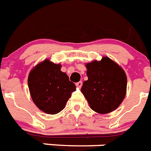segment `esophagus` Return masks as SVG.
I'll return each instance as SVG.
<instances>
[{
  "instance_id": "1",
  "label": "esophagus",
  "mask_w": 151,
  "mask_h": 151,
  "mask_svg": "<svg viewBox=\"0 0 151 151\" xmlns=\"http://www.w3.org/2000/svg\"><path fill=\"white\" fill-rule=\"evenodd\" d=\"M76 86H77V87H78V88H81V87H82V82H78L76 83Z\"/></svg>"
}]
</instances>
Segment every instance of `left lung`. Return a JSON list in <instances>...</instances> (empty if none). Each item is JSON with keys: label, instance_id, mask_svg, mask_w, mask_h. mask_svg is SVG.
<instances>
[{"label": "left lung", "instance_id": "8db88e82", "mask_svg": "<svg viewBox=\"0 0 151 151\" xmlns=\"http://www.w3.org/2000/svg\"><path fill=\"white\" fill-rule=\"evenodd\" d=\"M88 80L81 91L92 110L107 114L115 110L126 94L127 76L124 71L109 57L86 64Z\"/></svg>", "mask_w": 151, "mask_h": 151}]
</instances>
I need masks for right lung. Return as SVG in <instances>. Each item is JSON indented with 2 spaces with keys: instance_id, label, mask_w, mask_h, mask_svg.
I'll return each mask as SVG.
<instances>
[{
  "instance_id": "add662e5",
  "label": "right lung",
  "mask_w": 151,
  "mask_h": 151,
  "mask_svg": "<svg viewBox=\"0 0 151 151\" xmlns=\"http://www.w3.org/2000/svg\"><path fill=\"white\" fill-rule=\"evenodd\" d=\"M60 64L46 60L29 73L28 87L33 102L43 112L55 114L60 112L76 91V86L69 81Z\"/></svg>"
}]
</instances>
